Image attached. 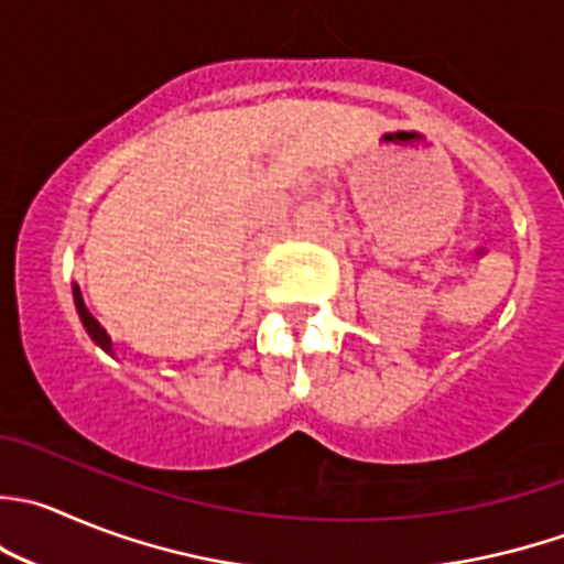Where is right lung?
<instances>
[{
  "label": "right lung",
  "mask_w": 564,
  "mask_h": 564,
  "mask_svg": "<svg viewBox=\"0 0 564 564\" xmlns=\"http://www.w3.org/2000/svg\"><path fill=\"white\" fill-rule=\"evenodd\" d=\"M74 303H76V311H79V319H82V325H85V330L90 333V338H93V341H96L98 347H101V349H107V352H112V341H109L107 330H104V327L98 325L96 319H93V314H90V311L85 308V300H82V294H79V286H74Z\"/></svg>",
  "instance_id": "obj_1"
}]
</instances>
